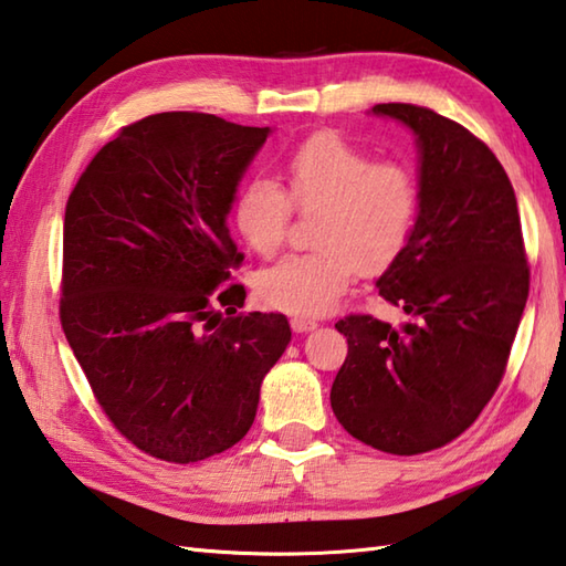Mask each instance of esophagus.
<instances>
[{
    "label": "esophagus",
    "instance_id": "1",
    "mask_svg": "<svg viewBox=\"0 0 566 566\" xmlns=\"http://www.w3.org/2000/svg\"><path fill=\"white\" fill-rule=\"evenodd\" d=\"M318 324L314 318H304V316H292V328L296 334H306V331H314Z\"/></svg>",
    "mask_w": 566,
    "mask_h": 566
}]
</instances>
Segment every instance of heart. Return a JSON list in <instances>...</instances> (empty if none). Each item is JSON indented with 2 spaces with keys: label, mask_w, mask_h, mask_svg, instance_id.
I'll list each match as a JSON object with an SVG mask.
<instances>
[{
  "label": "heart",
  "mask_w": 566,
  "mask_h": 566,
  "mask_svg": "<svg viewBox=\"0 0 566 566\" xmlns=\"http://www.w3.org/2000/svg\"><path fill=\"white\" fill-rule=\"evenodd\" d=\"M286 191L270 176H252L232 201V228L260 258L282 250L292 206L318 213L308 254H292L254 280L272 308L318 316L336 306L358 270L378 274L400 258L412 235L419 188L402 161H373L331 132L308 137L284 161Z\"/></svg>",
  "instance_id": "obj_1"
}]
</instances>
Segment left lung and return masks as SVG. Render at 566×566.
Masks as SVG:
<instances>
[{
    "instance_id": "obj_1",
    "label": "left lung",
    "mask_w": 566,
    "mask_h": 566,
    "mask_svg": "<svg viewBox=\"0 0 566 566\" xmlns=\"http://www.w3.org/2000/svg\"><path fill=\"white\" fill-rule=\"evenodd\" d=\"M370 113L417 137V220L378 280L385 302L412 321H338L348 356L331 407L363 444L415 457L463 434L489 405L525 312L530 270L513 184L479 137L429 107L382 103Z\"/></svg>"
}]
</instances>
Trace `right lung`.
Wrapping results in <instances>:
<instances>
[{"mask_svg":"<svg viewBox=\"0 0 566 566\" xmlns=\"http://www.w3.org/2000/svg\"><path fill=\"white\" fill-rule=\"evenodd\" d=\"M270 132L149 115L95 154L65 206V338L109 422L154 459L238 444L292 340L284 314H240L245 286L228 284L242 262L228 213Z\"/></svg>","mask_w":566,"mask_h":566,"instance_id":"add662e5","label":"right lung"}]
</instances>
